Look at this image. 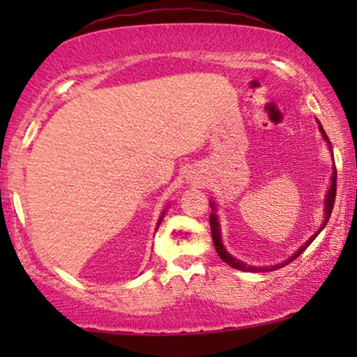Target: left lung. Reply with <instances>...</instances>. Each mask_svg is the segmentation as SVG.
<instances>
[{
  "label": "left lung",
  "instance_id": "1",
  "mask_svg": "<svg viewBox=\"0 0 357 357\" xmlns=\"http://www.w3.org/2000/svg\"><path fill=\"white\" fill-rule=\"evenodd\" d=\"M317 124H319V130H321L324 141L327 142V146H329V149L333 151V147H331L329 137L326 136V130L322 129L321 122L317 121ZM335 181H337V171H335V166H333V176H331V186H329V190H327L326 202H324V221H322L321 228H319V230L315 231L314 235L310 236V238L307 240L305 243L302 245V247L298 248L296 253H292V255L287 258V260L280 261V264H277V265H268V267H255V265H247V264H243V261H241V260H238V258L231 257V253L227 252V248H225L223 241H221V228H220L218 215H216V204H215V202H211L210 206H211L213 211H211V215H210V227H211L213 243H215V248H216V253H218V257L221 258V260L225 261V264H228V265H230V267L236 268V270H241V272H253V273H258V272H272V270H277V268L285 267L287 264H290V261H292V260H296V258H297L298 255H301V253L304 252V250H305L307 247H309V245L312 243V241H314L315 238H317L319 233H321V231L324 230V227H326L327 221H329V216H331V213H333L334 202H335V184H337Z\"/></svg>",
  "mask_w": 357,
  "mask_h": 357
}]
</instances>
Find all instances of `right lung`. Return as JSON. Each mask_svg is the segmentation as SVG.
<instances>
[{
	"label": "right lung",
	"mask_w": 357,
	"mask_h": 357,
	"mask_svg": "<svg viewBox=\"0 0 357 357\" xmlns=\"http://www.w3.org/2000/svg\"><path fill=\"white\" fill-rule=\"evenodd\" d=\"M165 213H166V211H162V215H161V216H159V221H158V227H159V225H161V221H162V218H165ZM158 227H155V228H158Z\"/></svg>",
	"instance_id": "1"
}]
</instances>
